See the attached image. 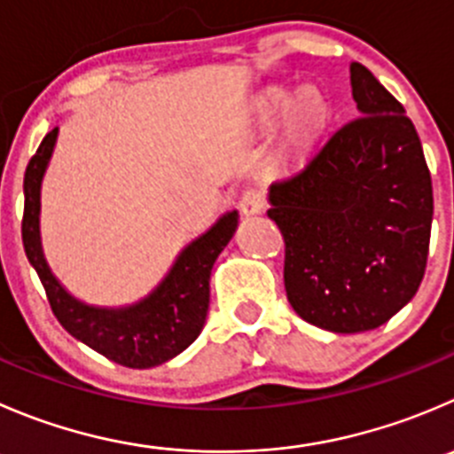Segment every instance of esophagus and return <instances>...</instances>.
I'll list each match as a JSON object with an SVG mask.
<instances>
[{
    "label": "esophagus",
    "mask_w": 454,
    "mask_h": 454,
    "mask_svg": "<svg viewBox=\"0 0 454 454\" xmlns=\"http://www.w3.org/2000/svg\"><path fill=\"white\" fill-rule=\"evenodd\" d=\"M241 213L246 215V217H253V215H262L263 208H266V200H263L262 192L257 191V188H250V191H246L244 195H241Z\"/></svg>",
    "instance_id": "1"
}]
</instances>
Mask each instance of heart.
Wrapping results in <instances>:
<instances>
[{
	"label": "heart",
	"instance_id": "obj_1",
	"mask_svg": "<svg viewBox=\"0 0 454 454\" xmlns=\"http://www.w3.org/2000/svg\"><path fill=\"white\" fill-rule=\"evenodd\" d=\"M306 121H308V115H306V113H299V117H297V124L301 126V124H306Z\"/></svg>",
	"mask_w": 454,
	"mask_h": 454
}]
</instances>
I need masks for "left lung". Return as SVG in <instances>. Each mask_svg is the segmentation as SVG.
I'll return each mask as SVG.
<instances>
[{
    "mask_svg": "<svg viewBox=\"0 0 454 454\" xmlns=\"http://www.w3.org/2000/svg\"><path fill=\"white\" fill-rule=\"evenodd\" d=\"M350 88L357 120L268 188L290 306L339 334L380 328L415 297L433 223V182L403 106L357 61Z\"/></svg>",
    "mask_w": 454,
    "mask_h": 454,
    "instance_id": "8db88e82",
    "label": "left lung"
}]
</instances>
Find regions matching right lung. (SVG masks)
<instances>
[{"mask_svg": "<svg viewBox=\"0 0 454 454\" xmlns=\"http://www.w3.org/2000/svg\"><path fill=\"white\" fill-rule=\"evenodd\" d=\"M59 129L39 144L24 175L26 257L37 270L57 321L88 348L126 368H153L170 362L200 337L210 303V270L239 223V213L228 210L213 226L186 244L164 279L139 301L129 306H92L64 288L52 275L42 248L39 213L42 182L55 151Z\"/></svg>", "mask_w": 454, "mask_h": 454, "instance_id": "obj_1", "label": "right lung"}]
</instances>
